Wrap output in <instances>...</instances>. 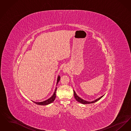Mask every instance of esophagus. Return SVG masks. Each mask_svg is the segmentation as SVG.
Masks as SVG:
<instances>
[{"label": "esophagus", "instance_id": "34e87169", "mask_svg": "<svg viewBox=\"0 0 131 131\" xmlns=\"http://www.w3.org/2000/svg\"><path fill=\"white\" fill-rule=\"evenodd\" d=\"M63 72L64 73H66L68 72V69H67V68H66V67H63Z\"/></svg>", "mask_w": 131, "mask_h": 131}]
</instances>
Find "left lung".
Segmentation results:
<instances>
[{"instance_id": "8db88e82", "label": "left lung", "mask_w": 131, "mask_h": 131, "mask_svg": "<svg viewBox=\"0 0 131 131\" xmlns=\"http://www.w3.org/2000/svg\"><path fill=\"white\" fill-rule=\"evenodd\" d=\"M73 91H74V97H75V100H77L78 102H80V103L82 104H92V103H95V102H96L97 101H99L100 99H101L104 96V95L101 96L99 98L96 99V100H94V101H86V100H83V99H82V98H81V97H80L77 94V93H75V92L74 90H73Z\"/></svg>"}]
</instances>
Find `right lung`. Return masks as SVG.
<instances>
[{"label": "right lung", "mask_w": 131, "mask_h": 131, "mask_svg": "<svg viewBox=\"0 0 131 131\" xmlns=\"http://www.w3.org/2000/svg\"><path fill=\"white\" fill-rule=\"evenodd\" d=\"M60 80V77L59 76V75H58V77H57V82H56V85L58 83V82ZM56 90H57V88L56 87V89L54 90V92L53 94H52V95L47 100H45L44 101H42V102H35V101H32L33 102H34V103H35L36 104L38 105H41V106H45V105H48L49 104H50V103H52L56 98Z\"/></svg>", "instance_id": "right-lung-1"}]
</instances>
